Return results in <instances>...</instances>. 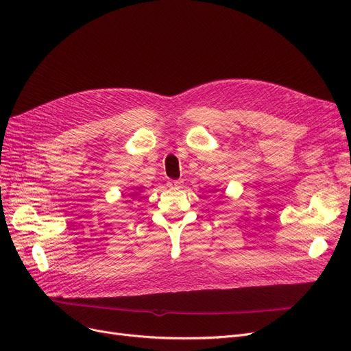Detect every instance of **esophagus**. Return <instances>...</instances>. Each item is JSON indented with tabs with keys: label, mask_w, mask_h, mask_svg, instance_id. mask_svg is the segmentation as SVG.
<instances>
[{
	"label": "esophagus",
	"mask_w": 351,
	"mask_h": 351,
	"mask_svg": "<svg viewBox=\"0 0 351 351\" xmlns=\"http://www.w3.org/2000/svg\"><path fill=\"white\" fill-rule=\"evenodd\" d=\"M180 185H182V180H169V182H168V186L172 188V189L180 188Z\"/></svg>",
	"instance_id": "esophagus-1"
}]
</instances>
